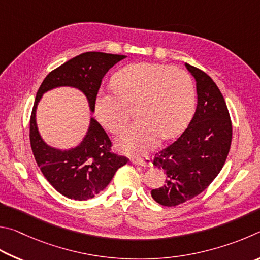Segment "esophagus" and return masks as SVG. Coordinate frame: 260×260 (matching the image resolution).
<instances>
[{
    "label": "esophagus",
    "instance_id": "34e87169",
    "mask_svg": "<svg viewBox=\"0 0 260 260\" xmlns=\"http://www.w3.org/2000/svg\"><path fill=\"white\" fill-rule=\"evenodd\" d=\"M133 163H134V165H136V166H140V167H145V168L152 167V160H151V157L134 158Z\"/></svg>",
    "mask_w": 260,
    "mask_h": 260
}]
</instances>
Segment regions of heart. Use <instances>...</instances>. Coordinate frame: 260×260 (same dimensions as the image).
<instances>
[{
	"label": "heart",
	"mask_w": 260,
	"mask_h": 260,
	"mask_svg": "<svg viewBox=\"0 0 260 260\" xmlns=\"http://www.w3.org/2000/svg\"><path fill=\"white\" fill-rule=\"evenodd\" d=\"M112 89H100L94 112L109 133H118L136 108L139 120L118 135L120 151L143 155L155 147L161 138L179 135L193 116L195 86L181 68L162 63L136 62L121 68L113 76Z\"/></svg>",
	"instance_id": "obj_1"
}]
</instances>
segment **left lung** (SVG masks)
I'll return each instance as SVG.
<instances>
[{
	"instance_id": "left-lung-1",
	"label": "left lung",
	"mask_w": 260,
	"mask_h": 260,
	"mask_svg": "<svg viewBox=\"0 0 260 260\" xmlns=\"http://www.w3.org/2000/svg\"><path fill=\"white\" fill-rule=\"evenodd\" d=\"M185 66L197 82L198 106L183 135L154 157L153 165L166 180L151 194L165 207L202 193L224 167L232 143V122L220 90L206 73L187 62Z\"/></svg>"
}]
</instances>
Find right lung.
<instances>
[{"label": "right lung", "mask_w": 260, "mask_h": 260, "mask_svg": "<svg viewBox=\"0 0 260 260\" xmlns=\"http://www.w3.org/2000/svg\"><path fill=\"white\" fill-rule=\"evenodd\" d=\"M124 58L122 54L104 52L82 53L49 73L36 93L29 124L31 151L47 180L68 199L85 201L94 198L111 183L118 168L126 165L127 158L111 152V140L92 116L79 145L68 149L50 146L36 123L38 105L48 91L70 86L84 94L90 112L93 113L103 77Z\"/></svg>", "instance_id": "1"}]
</instances>
